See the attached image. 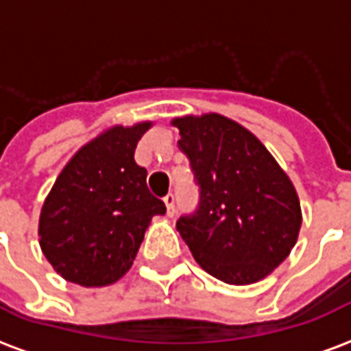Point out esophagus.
Instances as JSON below:
<instances>
[{
  "instance_id": "esophagus-1",
  "label": "esophagus",
  "mask_w": 351,
  "mask_h": 351,
  "mask_svg": "<svg viewBox=\"0 0 351 351\" xmlns=\"http://www.w3.org/2000/svg\"><path fill=\"white\" fill-rule=\"evenodd\" d=\"M164 202H165V206H167V215H169V217H173V215H175V195L173 193L165 195Z\"/></svg>"
}]
</instances>
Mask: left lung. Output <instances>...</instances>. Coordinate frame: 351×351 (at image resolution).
I'll use <instances>...</instances> for the list:
<instances>
[{
  "label": "left lung",
  "mask_w": 351,
  "mask_h": 351,
  "mask_svg": "<svg viewBox=\"0 0 351 351\" xmlns=\"http://www.w3.org/2000/svg\"><path fill=\"white\" fill-rule=\"evenodd\" d=\"M178 149L199 186V206L176 221L197 263L232 285L271 274L302 226L298 195L261 141L228 117H178Z\"/></svg>",
  "instance_id": "left-lung-1"
}]
</instances>
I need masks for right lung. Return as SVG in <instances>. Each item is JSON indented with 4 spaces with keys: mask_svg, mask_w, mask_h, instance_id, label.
I'll list each match as a JSON object with an SVG mask.
<instances>
[{
    "mask_svg": "<svg viewBox=\"0 0 351 351\" xmlns=\"http://www.w3.org/2000/svg\"><path fill=\"white\" fill-rule=\"evenodd\" d=\"M151 123L114 127L64 167L40 213V247L53 269L82 287H104L132 267L145 230L164 215L134 151Z\"/></svg>",
    "mask_w": 351,
    "mask_h": 351,
    "instance_id": "1",
    "label": "right lung"
}]
</instances>
